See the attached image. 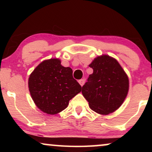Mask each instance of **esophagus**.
<instances>
[{"mask_svg": "<svg viewBox=\"0 0 152 152\" xmlns=\"http://www.w3.org/2000/svg\"><path fill=\"white\" fill-rule=\"evenodd\" d=\"M79 83H80V84L81 85V86H83V85L84 84V82H85V80H84V79H82V80H80L78 81Z\"/></svg>", "mask_w": 152, "mask_h": 152, "instance_id": "1", "label": "esophagus"}]
</instances>
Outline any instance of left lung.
<instances>
[{
    "instance_id": "obj_1",
    "label": "left lung",
    "mask_w": 152,
    "mask_h": 152,
    "mask_svg": "<svg viewBox=\"0 0 152 152\" xmlns=\"http://www.w3.org/2000/svg\"><path fill=\"white\" fill-rule=\"evenodd\" d=\"M93 72L82 86V95L93 111L107 115L116 111L125 99L129 78L117 60L103 55L90 65Z\"/></svg>"
}]
</instances>
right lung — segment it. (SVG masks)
Returning <instances> with one entry per match:
<instances>
[{"instance_id":"1","label":"right lung","mask_w":152,"mask_h":152,"mask_svg":"<svg viewBox=\"0 0 152 152\" xmlns=\"http://www.w3.org/2000/svg\"><path fill=\"white\" fill-rule=\"evenodd\" d=\"M28 87L37 107L50 115L65 109L70 99L82 91L72 77V70L61 66L59 59L39 64L30 74Z\"/></svg>"}]
</instances>
